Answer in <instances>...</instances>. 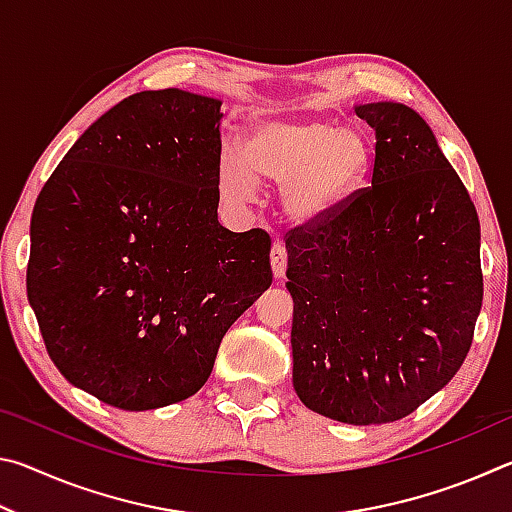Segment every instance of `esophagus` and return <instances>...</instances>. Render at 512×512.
<instances>
[{"instance_id": "obj_1", "label": "esophagus", "mask_w": 512, "mask_h": 512, "mask_svg": "<svg viewBox=\"0 0 512 512\" xmlns=\"http://www.w3.org/2000/svg\"><path fill=\"white\" fill-rule=\"evenodd\" d=\"M271 266H273V275L275 277H282L284 271H287V248H284V244H273L271 248Z\"/></svg>"}]
</instances>
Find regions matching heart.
<instances>
[{"instance_id": "b5f03b06", "label": "heart", "mask_w": 512, "mask_h": 512, "mask_svg": "<svg viewBox=\"0 0 512 512\" xmlns=\"http://www.w3.org/2000/svg\"><path fill=\"white\" fill-rule=\"evenodd\" d=\"M372 158L359 126L329 119H264L246 133L244 149H223L219 189L230 203H246L255 178L282 185L291 221L318 223L341 210L366 178Z\"/></svg>"}]
</instances>
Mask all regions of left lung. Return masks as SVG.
I'll return each instance as SVG.
<instances>
[{"mask_svg": "<svg viewBox=\"0 0 512 512\" xmlns=\"http://www.w3.org/2000/svg\"><path fill=\"white\" fill-rule=\"evenodd\" d=\"M370 187L291 228L293 388L345 424L402 420L470 352L483 302L476 207L431 128L402 103H366Z\"/></svg>", "mask_w": 512, "mask_h": 512, "instance_id": "left-lung-1", "label": "left lung"}]
</instances>
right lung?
<instances>
[{"label": "right lung", "instance_id": "1", "mask_svg": "<svg viewBox=\"0 0 512 512\" xmlns=\"http://www.w3.org/2000/svg\"><path fill=\"white\" fill-rule=\"evenodd\" d=\"M221 101H119L33 207L27 293L67 381L124 411L187 400L230 325L271 287V237L216 219Z\"/></svg>", "mask_w": 512, "mask_h": 512}]
</instances>
